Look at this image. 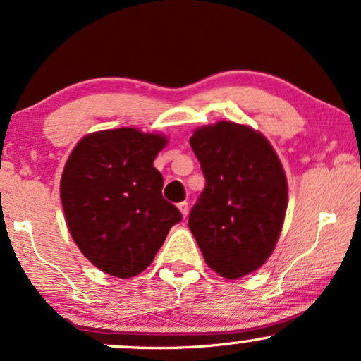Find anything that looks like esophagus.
Masks as SVG:
<instances>
[{
	"label": "esophagus",
	"instance_id": "1",
	"mask_svg": "<svg viewBox=\"0 0 361 361\" xmlns=\"http://www.w3.org/2000/svg\"><path fill=\"white\" fill-rule=\"evenodd\" d=\"M178 208H180V212H181V214H183V218L188 216V212H190V207H188V203H186V202H181V203H178Z\"/></svg>",
	"mask_w": 361,
	"mask_h": 361
}]
</instances>
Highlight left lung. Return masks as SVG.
Wrapping results in <instances>:
<instances>
[{
    "mask_svg": "<svg viewBox=\"0 0 361 361\" xmlns=\"http://www.w3.org/2000/svg\"><path fill=\"white\" fill-rule=\"evenodd\" d=\"M207 180L188 226L213 271L228 280L258 270L280 236L288 185L270 141L231 121L195 130L190 138Z\"/></svg>",
    "mask_w": 361,
    "mask_h": 361,
    "instance_id": "obj_1",
    "label": "left lung"
}]
</instances>
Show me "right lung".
Returning <instances> with one entry per match:
<instances>
[{"instance_id": "add662e5", "label": "right lung", "mask_w": 361, "mask_h": 361, "mask_svg": "<svg viewBox=\"0 0 361 361\" xmlns=\"http://www.w3.org/2000/svg\"><path fill=\"white\" fill-rule=\"evenodd\" d=\"M168 140L136 128L86 135L61 175L59 195L68 230L94 267L118 278L152 264L181 213L161 195L153 166Z\"/></svg>"}]
</instances>
